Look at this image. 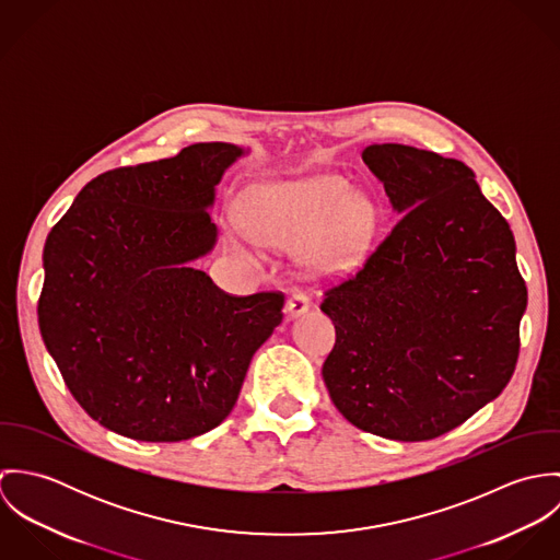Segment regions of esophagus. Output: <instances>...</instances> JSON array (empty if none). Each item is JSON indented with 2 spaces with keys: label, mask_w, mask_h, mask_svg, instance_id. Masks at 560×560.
Here are the masks:
<instances>
[{
  "label": "esophagus",
  "mask_w": 560,
  "mask_h": 560,
  "mask_svg": "<svg viewBox=\"0 0 560 560\" xmlns=\"http://www.w3.org/2000/svg\"><path fill=\"white\" fill-rule=\"evenodd\" d=\"M308 308H311V298H308L304 291H293V295H291L289 302H287V313H289V317H291V319H293V317H300V315H304Z\"/></svg>",
  "instance_id": "esophagus-1"
}]
</instances>
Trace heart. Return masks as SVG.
I'll list each match as a JSON object with an SVG mask.
<instances>
[{
	"label": "heart",
	"mask_w": 560,
	"mask_h": 560,
	"mask_svg": "<svg viewBox=\"0 0 560 560\" xmlns=\"http://www.w3.org/2000/svg\"><path fill=\"white\" fill-rule=\"evenodd\" d=\"M377 229V205L355 194L349 178L323 172L256 185L247 196V215H231L224 233L231 254L249 265L262 260L265 243H302V262L334 278L366 260Z\"/></svg>",
	"instance_id": "obj_1"
}]
</instances>
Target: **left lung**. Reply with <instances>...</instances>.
I'll return each instance as SVG.
<instances>
[{
  "instance_id": "obj_1",
  "label": "left lung",
  "mask_w": 560,
  "mask_h": 560,
  "mask_svg": "<svg viewBox=\"0 0 560 560\" xmlns=\"http://www.w3.org/2000/svg\"><path fill=\"white\" fill-rule=\"evenodd\" d=\"M362 160L399 213L366 262L325 291L336 327L323 382L358 429L422 442L509 384L528 291L515 240L464 161L405 144Z\"/></svg>"
}]
</instances>
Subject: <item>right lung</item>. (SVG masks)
I'll list each match as a JSON object with an SVG mask.
<instances>
[{"instance_id":"1","label":"right lung","mask_w":560,"mask_h":560,"mask_svg":"<svg viewBox=\"0 0 560 560\" xmlns=\"http://www.w3.org/2000/svg\"><path fill=\"white\" fill-rule=\"evenodd\" d=\"M243 149L200 142L92 178L45 241L38 327L85 413L140 442H180L235 407L284 295L235 298L191 267L218 240L209 207Z\"/></svg>"}]
</instances>
